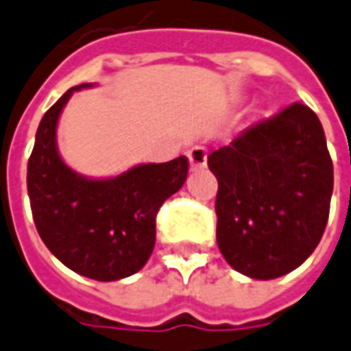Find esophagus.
<instances>
[{"label": "esophagus", "mask_w": 351, "mask_h": 351, "mask_svg": "<svg viewBox=\"0 0 351 351\" xmlns=\"http://www.w3.org/2000/svg\"><path fill=\"white\" fill-rule=\"evenodd\" d=\"M187 156H189L193 170H201V168L206 166V150H204L203 147H193L191 150L187 152Z\"/></svg>", "instance_id": "1"}]
</instances>
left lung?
Here are the masks:
<instances>
[{
  "label": "left lung",
  "mask_w": 351,
  "mask_h": 351,
  "mask_svg": "<svg viewBox=\"0 0 351 351\" xmlns=\"http://www.w3.org/2000/svg\"><path fill=\"white\" fill-rule=\"evenodd\" d=\"M218 180L216 241L255 280L298 269L324 234L335 187L324 131L309 106L290 104L208 154Z\"/></svg>",
  "instance_id": "obj_1"
}]
</instances>
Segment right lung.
<instances>
[{
	"instance_id": "right-lung-1",
	"label": "right lung",
	"mask_w": 351,
	"mask_h": 351,
	"mask_svg": "<svg viewBox=\"0 0 351 351\" xmlns=\"http://www.w3.org/2000/svg\"><path fill=\"white\" fill-rule=\"evenodd\" d=\"M73 86L40 121L28 158L27 189L42 241L67 269L112 282L145 267L156 241V214L181 189L189 171L185 156L141 164L110 180H88L61 160L56 127Z\"/></svg>"
}]
</instances>
